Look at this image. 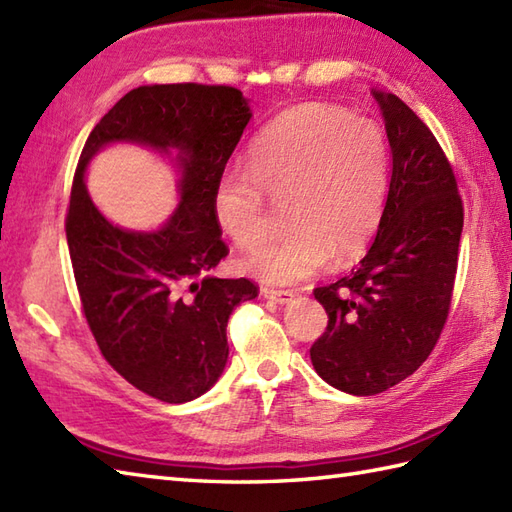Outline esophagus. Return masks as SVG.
<instances>
[{
    "label": "esophagus",
    "mask_w": 512,
    "mask_h": 512,
    "mask_svg": "<svg viewBox=\"0 0 512 512\" xmlns=\"http://www.w3.org/2000/svg\"><path fill=\"white\" fill-rule=\"evenodd\" d=\"M262 295L270 301L275 303H288L292 301V297H295V292L292 290H275V288H262Z\"/></svg>",
    "instance_id": "obj_1"
}]
</instances>
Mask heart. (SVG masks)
Here are the masks:
<instances>
[{
    "mask_svg": "<svg viewBox=\"0 0 512 512\" xmlns=\"http://www.w3.org/2000/svg\"><path fill=\"white\" fill-rule=\"evenodd\" d=\"M385 134L372 118L341 107L299 103L253 140L248 171L217 178L213 211L242 250L262 246L270 231L268 198L286 202L292 231L266 244L246 268L268 284H297L330 262L365 253L383 215Z\"/></svg>",
    "mask_w": 512,
    "mask_h": 512,
    "instance_id": "1",
    "label": "heart"
}]
</instances>
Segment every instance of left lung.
<instances>
[{"instance_id":"left-lung-1","label":"left lung","mask_w":512,"mask_h":512,"mask_svg":"<svg viewBox=\"0 0 512 512\" xmlns=\"http://www.w3.org/2000/svg\"><path fill=\"white\" fill-rule=\"evenodd\" d=\"M391 180L372 248L352 275L314 288L328 328L310 347L332 387L374 396L427 361L449 319L464 204L436 136L396 94L372 88Z\"/></svg>"}]
</instances>
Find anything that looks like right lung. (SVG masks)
<instances>
[{
  "mask_svg": "<svg viewBox=\"0 0 512 512\" xmlns=\"http://www.w3.org/2000/svg\"><path fill=\"white\" fill-rule=\"evenodd\" d=\"M248 121V103L231 85H145L101 118L74 171L65 237L83 317L105 361L162 402L213 387L228 358V317L259 295L246 277L209 275L228 255L213 191ZM112 139L181 151L179 211L156 234L110 225L84 191V165Z\"/></svg>",
  "mask_w": 512,
  "mask_h": 512,
  "instance_id": "right-lung-1",
  "label": "right lung"
}]
</instances>
